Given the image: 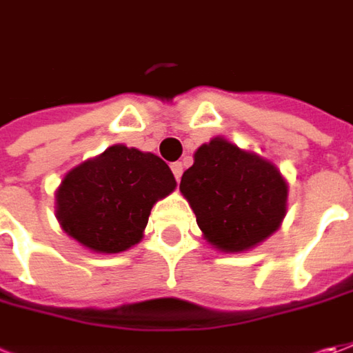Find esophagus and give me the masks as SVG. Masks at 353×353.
I'll list each match as a JSON object with an SVG mask.
<instances>
[{"label": "esophagus", "instance_id": "esophagus-1", "mask_svg": "<svg viewBox=\"0 0 353 353\" xmlns=\"http://www.w3.org/2000/svg\"><path fill=\"white\" fill-rule=\"evenodd\" d=\"M171 171H172V174H174V179H176V181H181V176H182V163H172Z\"/></svg>", "mask_w": 353, "mask_h": 353}]
</instances>
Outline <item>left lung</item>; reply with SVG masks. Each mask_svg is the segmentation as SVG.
I'll list each match as a JSON object with an SVG mask.
<instances>
[{"label":"left lung","mask_w":353,"mask_h":353,"mask_svg":"<svg viewBox=\"0 0 353 353\" xmlns=\"http://www.w3.org/2000/svg\"><path fill=\"white\" fill-rule=\"evenodd\" d=\"M181 192L205 241L225 252L254 247L285 215L288 184L280 171L221 138L194 153V165L182 174Z\"/></svg>","instance_id":"1"}]
</instances>
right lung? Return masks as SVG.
Masks as SVG:
<instances>
[{"instance_id": "right-lung-1", "label": "right lung", "mask_w": 353, "mask_h": 353, "mask_svg": "<svg viewBox=\"0 0 353 353\" xmlns=\"http://www.w3.org/2000/svg\"><path fill=\"white\" fill-rule=\"evenodd\" d=\"M174 186L169 165L157 155L112 145L63 176L58 219L83 247L120 252L139 243L153 204Z\"/></svg>"}]
</instances>
